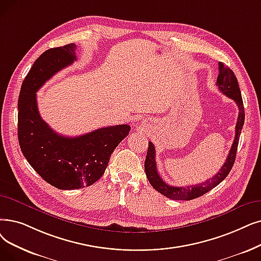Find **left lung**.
Here are the masks:
<instances>
[{"label":"left lung","mask_w":261,"mask_h":261,"mask_svg":"<svg viewBox=\"0 0 261 261\" xmlns=\"http://www.w3.org/2000/svg\"><path fill=\"white\" fill-rule=\"evenodd\" d=\"M217 85L224 95H226L234 101L238 106V109H239V115H238V120L236 124V135H234L233 143L231 145V148L229 150L227 159H226L225 163L223 164V166L221 167V169L217 175H214L212 178L205 181V182H201L195 186H190V187L168 186L165 181H163V179L160 177V175H159L156 171L154 146L151 142L148 143V150H147V155H146L145 165H144L147 179H148V181L154 190L160 192L161 194H163L167 198L175 199V200H191L206 194L207 192H209L210 190L220 185L222 181L228 176L229 172L231 171V168L233 166L237 149H238V144H239V138L244 124L245 114H244L242 96L239 88V84H238V81H237V77L230 68L226 66L222 62H219V75L217 79Z\"/></svg>","instance_id":"8db88e82"}]
</instances>
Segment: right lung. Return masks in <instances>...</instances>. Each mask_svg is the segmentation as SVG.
Masks as SVG:
<instances>
[{"label": "right lung", "mask_w": 261, "mask_h": 261, "mask_svg": "<svg viewBox=\"0 0 261 261\" xmlns=\"http://www.w3.org/2000/svg\"><path fill=\"white\" fill-rule=\"evenodd\" d=\"M74 43L43 52L22 83L18 100V140L36 173L60 190L81 189L102 177L111 154L127 137L129 124L100 128L80 137H63L39 115L36 92L63 68L76 61Z\"/></svg>", "instance_id": "obj_1"}]
</instances>
